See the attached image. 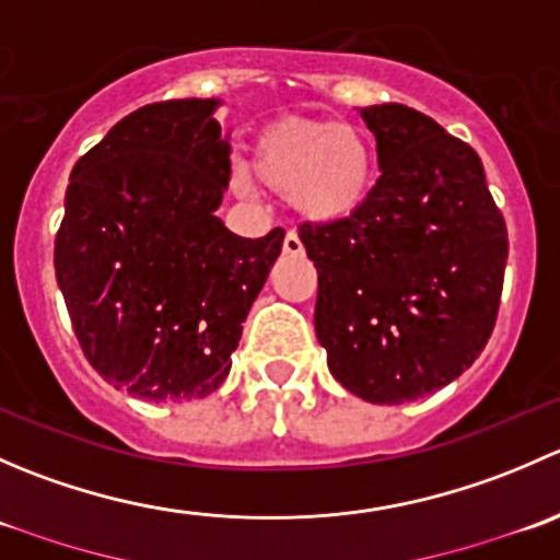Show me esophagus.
I'll use <instances>...</instances> for the list:
<instances>
[{"label": "esophagus", "mask_w": 560, "mask_h": 560, "mask_svg": "<svg viewBox=\"0 0 560 560\" xmlns=\"http://www.w3.org/2000/svg\"><path fill=\"white\" fill-rule=\"evenodd\" d=\"M284 254H292V257L303 254V244H301V238H298L295 230H287V235H284Z\"/></svg>", "instance_id": "1"}]
</instances>
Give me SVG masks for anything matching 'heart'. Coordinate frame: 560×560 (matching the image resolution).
<instances>
[{"label":"heart","mask_w":560,"mask_h":560,"mask_svg":"<svg viewBox=\"0 0 560 560\" xmlns=\"http://www.w3.org/2000/svg\"><path fill=\"white\" fill-rule=\"evenodd\" d=\"M252 167L259 184L290 195L292 208L312 222H338L365 206L376 184V156L358 129L327 118H281L254 138ZM238 195L257 182L244 162L230 167Z\"/></svg>","instance_id":"obj_1"}]
</instances>
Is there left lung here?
<instances>
[{"label":"left lung","instance_id":"left-lung-1","mask_svg":"<svg viewBox=\"0 0 560 560\" xmlns=\"http://www.w3.org/2000/svg\"><path fill=\"white\" fill-rule=\"evenodd\" d=\"M382 175L358 213L298 228L314 259L327 369L371 404L457 380L488 343L504 287L506 224L482 160L433 118L363 107Z\"/></svg>","mask_w":560,"mask_h":560}]
</instances>
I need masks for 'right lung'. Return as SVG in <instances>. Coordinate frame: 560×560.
Instances as JSON below:
<instances>
[{"mask_svg":"<svg viewBox=\"0 0 560 560\" xmlns=\"http://www.w3.org/2000/svg\"><path fill=\"white\" fill-rule=\"evenodd\" d=\"M217 100L143 105L75 162L56 281L92 369L154 404L206 398L230 374L284 230L241 238L217 217L230 149Z\"/></svg>","mask_w":560,"mask_h":560,"instance_id":"1","label":"right lung"}]
</instances>
